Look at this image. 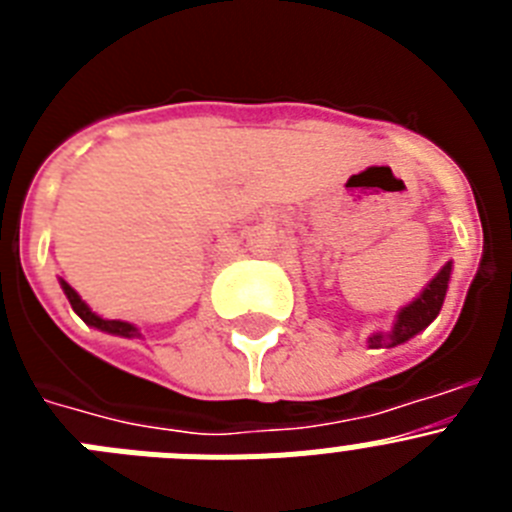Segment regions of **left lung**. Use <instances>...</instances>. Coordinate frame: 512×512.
Masks as SVG:
<instances>
[{"label": "left lung", "instance_id": "obj_1", "mask_svg": "<svg viewBox=\"0 0 512 512\" xmlns=\"http://www.w3.org/2000/svg\"><path fill=\"white\" fill-rule=\"evenodd\" d=\"M449 279H451V261L443 266L441 271H438L436 277L428 282V287H425L423 292H420V295L410 302V305H405L400 312H397V320H395V328H392V333H387V336H382V333H374V336L369 338V346L372 348L400 346V343H405V341H410L413 336H418L420 330L428 328V325L436 320L438 312H441L443 297H446V289H449Z\"/></svg>", "mask_w": 512, "mask_h": 512}]
</instances>
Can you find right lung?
Returning a JSON list of instances; mask_svg holds the SVG:
<instances>
[{"label": "right lung", "mask_w": 512, "mask_h": 512, "mask_svg": "<svg viewBox=\"0 0 512 512\" xmlns=\"http://www.w3.org/2000/svg\"><path fill=\"white\" fill-rule=\"evenodd\" d=\"M61 287L63 292H66V297H69L71 307H74V312L79 315L81 320L87 325H92V328L97 330H104V333H112V336H122V338H140V330L135 328V325L125 323V320H104L99 318L97 312L89 310V305L84 300H81L79 295H76V289L71 287L69 282H63L61 279Z\"/></svg>", "instance_id": "obj_1"}]
</instances>
